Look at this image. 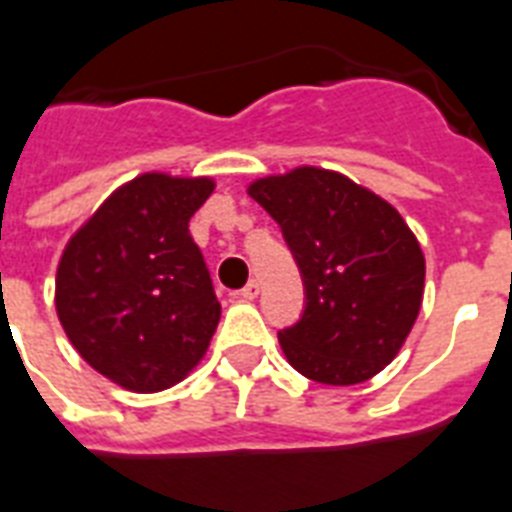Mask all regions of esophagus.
<instances>
[{
  "mask_svg": "<svg viewBox=\"0 0 512 512\" xmlns=\"http://www.w3.org/2000/svg\"><path fill=\"white\" fill-rule=\"evenodd\" d=\"M256 296H259V283H256V280H251V283L245 285V288H240V291H237V299H243V301H253Z\"/></svg>",
  "mask_w": 512,
  "mask_h": 512,
  "instance_id": "34e87169",
  "label": "esophagus"
}]
</instances>
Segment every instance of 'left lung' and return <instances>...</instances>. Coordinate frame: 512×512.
Segmentation results:
<instances>
[{
	"label": "left lung",
	"mask_w": 512,
	"mask_h": 512,
	"mask_svg": "<svg viewBox=\"0 0 512 512\" xmlns=\"http://www.w3.org/2000/svg\"><path fill=\"white\" fill-rule=\"evenodd\" d=\"M275 219L304 283V310L277 331L312 382L358 384L406 342L425 291V256L390 202L350 178L296 168L248 189Z\"/></svg>",
	"instance_id": "8db88e82"
}]
</instances>
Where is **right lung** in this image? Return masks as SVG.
I'll return each mask as SVG.
<instances>
[{"instance_id":"1","label":"right lung","mask_w":512,"mask_h":512,"mask_svg":"<svg viewBox=\"0 0 512 512\" xmlns=\"http://www.w3.org/2000/svg\"><path fill=\"white\" fill-rule=\"evenodd\" d=\"M211 178L146 173L109 197L71 237L55 277L69 342L112 382L168 390L208 350L221 304L189 219Z\"/></svg>"}]
</instances>
